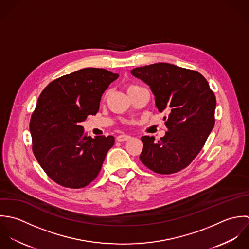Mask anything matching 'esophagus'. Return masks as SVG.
<instances>
[{
  "label": "esophagus",
  "instance_id": "obj_1",
  "mask_svg": "<svg viewBox=\"0 0 249 249\" xmlns=\"http://www.w3.org/2000/svg\"><path fill=\"white\" fill-rule=\"evenodd\" d=\"M131 139V137L130 136H128V135H119V136H117L116 137V141L117 142H126V141H129Z\"/></svg>",
  "mask_w": 249,
  "mask_h": 249
}]
</instances>
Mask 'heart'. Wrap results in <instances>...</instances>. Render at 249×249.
I'll return each instance as SVG.
<instances>
[{
  "mask_svg": "<svg viewBox=\"0 0 249 249\" xmlns=\"http://www.w3.org/2000/svg\"><path fill=\"white\" fill-rule=\"evenodd\" d=\"M135 87H137V86H130V87H128V89H130L132 88H135Z\"/></svg>",
  "mask_w": 249,
  "mask_h": 249,
  "instance_id": "obj_1",
  "label": "heart"
}]
</instances>
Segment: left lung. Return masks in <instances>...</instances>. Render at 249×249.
Instances as JSON below:
<instances>
[{
  "label": "left lung",
  "mask_w": 249,
  "mask_h": 249,
  "mask_svg": "<svg viewBox=\"0 0 249 249\" xmlns=\"http://www.w3.org/2000/svg\"><path fill=\"white\" fill-rule=\"evenodd\" d=\"M150 86L160 112L166 110L168 131L155 142L142 138L140 159L150 170L172 174L186 168L198 155L214 126L216 100L207 80L195 70L169 63H154L131 71Z\"/></svg>",
  "instance_id": "left-lung-1"
}]
</instances>
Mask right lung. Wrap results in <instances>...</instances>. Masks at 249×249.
I'll return each instance as SVG.
<instances>
[{"label": "right lung", "mask_w": 249, "mask_h": 249, "mask_svg": "<svg viewBox=\"0 0 249 249\" xmlns=\"http://www.w3.org/2000/svg\"><path fill=\"white\" fill-rule=\"evenodd\" d=\"M118 78L103 68H84L59 77L43 89L30 121L33 152L56 184L81 189L99 174L112 136H84L81 126L96 114L110 83Z\"/></svg>", "instance_id": "1"}]
</instances>
